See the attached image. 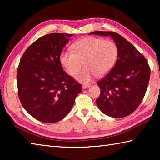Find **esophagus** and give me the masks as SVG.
Returning a JSON list of instances; mask_svg holds the SVG:
<instances>
[{
	"label": "esophagus",
	"instance_id": "1",
	"mask_svg": "<svg viewBox=\"0 0 160 160\" xmlns=\"http://www.w3.org/2000/svg\"><path fill=\"white\" fill-rule=\"evenodd\" d=\"M90 86V84H88V83H82V88L83 89H86L89 88V87Z\"/></svg>",
	"mask_w": 160,
	"mask_h": 160
}]
</instances>
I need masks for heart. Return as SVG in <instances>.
<instances>
[{
  "label": "heart",
  "mask_w": 160,
  "mask_h": 160,
  "mask_svg": "<svg viewBox=\"0 0 160 160\" xmlns=\"http://www.w3.org/2000/svg\"><path fill=\"white\" fill-rule=\"evenodd\" d=\"M72 51H63L59 61L66 71L75 75L78 79L88 82L97 75L102 76L109 72L114 66L118 56V48L114 42L102 38L88 37L82 38L72 45Z\"/></svg>",
  "instance_id": "obj_1"
}]
</instances>
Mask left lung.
<instances>
[{
    "mask_svg": "<svg viewBox=\"0 0 160 160\" xmlns=\"http://www.w3.org/2000/svg\"><path fill=\"white\" fill-rule=\"evenodd\" d=\"M90 34L111 36L118 48L115 66L97 82L101 90L96 100L97 106L104 114L113 118L131 114L147 91L150 77L147 60L133 45L116 32L97 31Z\"/></svg>",
    "mask_w": 160,
    "mask_h": 160,
    "instance_id": "obj_1",
    "label": "left lung"
}]
</instances>
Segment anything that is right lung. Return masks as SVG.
I'll list each match as a JSON object with an SVG mask.
<instances>
[{"mask_svg": "<svg viewBox=\"0 0 160 160\" xmlns=\"http://www.w3.org/2000/svg\"><path fill=\"white\" fill-rule=\"evenodd\" d=\"M72 34L51 33L27 48L18 68L19 99L37 120L53 123L71 110L82 85L63 70L59 61Z\"/></svg>", "mask_w": 160, "mask_h": 160, "instance_id": "add662e5", "label": "right lung"}]
</instances>
